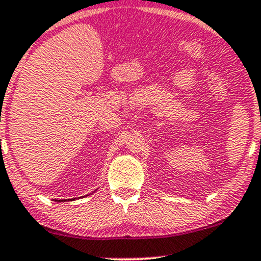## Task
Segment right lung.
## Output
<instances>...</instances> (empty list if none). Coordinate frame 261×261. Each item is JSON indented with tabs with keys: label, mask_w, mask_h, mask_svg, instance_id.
Instances as JSON below:
<instances>
[{
	"label": "right lung",
	"mask_w": 261,
	"mask_h": 261,
	"mask_svg": "<svg viewBox=\"0 0 261 261\" xmlns=\"http://www.w3.org/2000/svg\"><path fill=\"white\" fill-rule=\"evenodd\" d=\"M71 200H72V199H71ZM56 201H58V200H56ZM59 201H65V200H59Z\"/></svg>",
	"instance_id": "1"
}]
</instances>
